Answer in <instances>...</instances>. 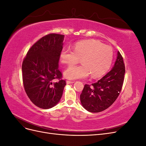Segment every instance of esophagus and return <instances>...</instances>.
I'll list each match as a JSON object with an SVG mask.
<instances>
[{
  "instance_id": "1",
  "label": "esophagus",
  "mask_w": 146,
  "mask_h": 146,
  "mask_svg": "<svg viewBox=\"0 0 146 146\" xmlns=\"http://www.w3.org/2000/svg\"><path fill=\"white\" fill-rule=\"evenodd\" d=\"M74 82H72V81H69V80H67L66 81V84H70V83H74Z\"/></svg>"
}]
</instances>
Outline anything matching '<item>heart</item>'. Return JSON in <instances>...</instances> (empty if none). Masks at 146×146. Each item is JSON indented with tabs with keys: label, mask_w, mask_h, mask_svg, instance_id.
<instances>
[{
	"label": "heart",
	"mask_w": 146,
	"mask_h": 146,
	"mask_svg": "<svg viewBox=\"0 0 146 146\" xmlns=\"http://www.w3.org/2000/svg\"><path fill=\"white\" fill-rule=\"evenodd\" d=\"M113 58L112 48L94 39L77 42L74 50L64 47L60 54L61 61L66 64L77 63L81 58L82 64L70 66L64 72L70 80L86 78L90 74L92 78L102 76L109 70Z\"/></svg>",
	"instance_id": "heart-1"
}]
</instances>
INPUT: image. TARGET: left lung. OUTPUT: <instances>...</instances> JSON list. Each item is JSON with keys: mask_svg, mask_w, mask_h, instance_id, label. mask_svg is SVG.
Listing matches in <instances>:
<instances>
[{"mask_svg": "<svg viewBox=\"0 0 146 146\" xmlns=\"http://www.w3.org/2000/svg\"><path fill=\"white\" fill-rule=\"evenodd\" d=\"M125 72L123 58L118 51L112 69L97 82L84 86L80 94L83 107L91 113H99L110 107L121 91Z\"/></svg>", "mask_w": 146, "mask_h": 146, "instance_id": "obj_1", "label": "left lung"}]
</instances>
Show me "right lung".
I'll use <instances>...</instances> for the list:
<instances>
[{
    "label": "right lung",
    "mask_w": 146,
    "mask_h": 146,
    "mask_svg": "<svg viewBox=\"0 0 146 146\" xmlns=\"http://www.w3.org/2000/svg\"><path fill=\"white\" fill-rule=\"evenodd\" d=\"M64 37L55 33L43 36L31 47L22 64L26 94L40 108H51L58 104L66 85L58 68ZM55 79L58 82H54Z\"/></svg>",
    "instance_id": "right-lung-1"
}]
</instances>
